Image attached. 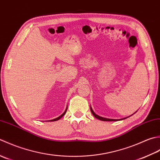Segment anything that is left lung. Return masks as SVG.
<instances>
[{
    "label": "left lung",
    "mask_w": 160,
    "mask_h": 160,
    "mask_svg": "<svg viewBox=\"0 0 160 160\" xmlns=\"http://www.w3.org/2000/svg\"><path fill=\"white\" fill-rule=\"evenodd\" d=\"M90 110H91V112H92V115H94V117H96L97 119H99V120H102V121H104V122H112V121H117V119H107V118H104V117H100V116H99V115H97V114H95L94 112V111H93V110H92V107H91V106H90ZM126 119V118H123V119ZM121 119V120H122Z\"/></svg>",
    "instance_id": "8db88e82"
}]
</instances>
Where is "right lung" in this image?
<instances>
[{"label":"right lung","mask_w":160,"mask_h":160,"mask_svg":"<svg viewBox=\"0 0 160 160\" xmlns=\"http://www.w3.org/2000/svg\"><path fill=\"white\" fill-rule=\"evenodd\" d=\"M67 109H68V108H67L66 109V110H65V112L63 113V114H62V115H60L59 117H57V118H56V119H52V120H50V121H52V122H54V121H57V120H58V119H60L61 118V117H63L64 115H65V114H66V111H67Z\"/></svg>","instance_id":"1"}]
</instances>
